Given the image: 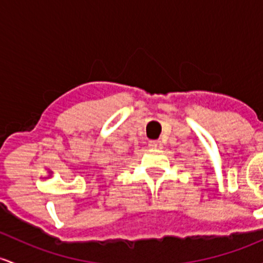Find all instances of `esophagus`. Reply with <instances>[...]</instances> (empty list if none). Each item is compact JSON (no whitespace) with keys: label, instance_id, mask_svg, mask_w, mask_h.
<instances>
[{"label":"esophagus","instance_id":"1","mask_svg":"<svg viewBox=\"0 0 263 263\" xmlns=\"http://www.w3.org/2000/svg\"><path fill=\"white\" fill-rule=\"evenodd\" d=\"M149 146L152 149H161L163 147V144H161L160 140H152L149 141Z\"/></svg>","mask_w":263,"mask_h":263}]
</instances>
